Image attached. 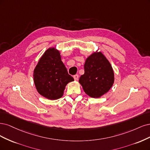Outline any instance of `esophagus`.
Returning <instances> with one entry per match:
<instances>
[{
	"label": "esophagus",
	"mask_w": 150,
	"mask_h": 150,
	"mask_svg": "<svg viewBox=\"0 0 150 150\" xmlns=\"http://www.w3.org/2000/svg\"><path fill=\"white\" fill-rule=\"evenodd\" d=\"M74 79H75V80H77L79 79V75H78V74L75 75L74 76Z\"/></svg>",
	"instance_id": "esophagus-1"
}]
</instances>
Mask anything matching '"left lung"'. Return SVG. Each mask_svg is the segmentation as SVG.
<instances>
[{
  "label": "left lung",
  "mask_w": 150,
  "mask_h": 150,
  "mask_svg": "<svg viewBox=\"0 0 150 150\" xmlns=\"http://www.w3.org/2000/svg\"><path fill=\"white\" fill-rule=\"evenodd\" d=\"M85 74L81 75L80 83L85 92L92 98H99L112 87L114 73L112 66L101 52L93 53L86 59Z\"/></svg>",
  "instance_id": "1"
}]
</instances>
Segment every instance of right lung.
Here are the masks:
<instances>
[{"mask_svg": "<svg viewBox=\"0 0 150 150\" xmlns=\"http://www.w3.org/2000/svg\"><path fill=\"white\" fill-rule=\"evenodd\" d=\"M33 80L38 92L50 100L61 98L67 84L74 80L55 48L43 54L33 71Z\"/></svg>", "mask_w": 150, "mask_h": 150, "instance_id": "add662e5", "label": "right lung"}]
</instances>
